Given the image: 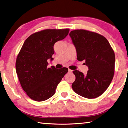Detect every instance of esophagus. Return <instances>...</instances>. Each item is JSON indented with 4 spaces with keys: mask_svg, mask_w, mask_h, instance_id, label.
Masks as SVG:
<instances>
[{
    "mask_svg": "<svg viewBox=\"0 0 128 128\" xmlns=\"http://www.w3.org/2000/svg\"><path fill=\"white\" fill-rule=\"evenodd\" d=\"M72 72V70L71 69H68V72Z\"/></svg>",
    "mask_w": 128,
    "mask_h": 128,
    "instance_id": "34e87169",
    "label": "esophagus"
}]
</instances>
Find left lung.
<instances>
[{"instance_id": "obj_1", "label": "left lung", "mask_w": 128, "mask_h": 128, "mask_svg": "<svg viewBox=\"0 0 128 128\" xmlns=\"http://www.w3.org/2000/svg\"><path fill=\"white\" fill-rule=\"evenodd\" d=\"M69 36L76 48L77 60H85L89 68L86 76L79 70L72 72L76 76L72 86V89L86 98L100 96L114 76L113 49L106 38L96 32L77 29L71 31Z\"/></svg>"}]
</instances>
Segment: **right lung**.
Instances as JSON below:
<instances>
[{"mask_svg": "<svg viewBox=\"0 0 128 128\" xmlns=\"http://www.w3.org/2000/svg\"><path fill=\"white\" fill-rule=\"evenodd\" d=\"M69 29H45L30 35L24 42L16 62L20 83L30 98L36 102L46 100L53 96L68 69L48 68L52 60L54 45L66 38Z\"/></svg>", "mask_w": 128, "mask_h": 128, "instance_id": "add662e5", "label": "right lung"}]
</instances>
